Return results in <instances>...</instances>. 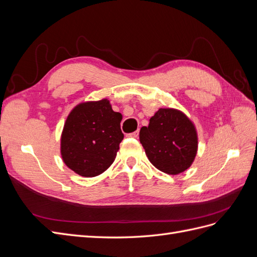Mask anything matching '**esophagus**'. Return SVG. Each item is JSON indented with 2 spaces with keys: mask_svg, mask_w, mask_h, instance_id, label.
I'll list each match as a JSON object with an SVG mask.
<instances>
[{
  "mask_svg": "<svg viewBox=\"0 0 257 257\" xmlns=\"http://www.w3.org/2000/svg\"><path fill=\"white\" fill-rule=\"evenodd\" d=\"M138 135H139V132L136 131V132H134V133L128 134L127 136H128V137H133V138H138Z\"/></svg>",
  "mask_w": 257,
  "mask_h": 257,
  "instance_id": "obj_1",
  "label": "esophagus"
}]
</instances>
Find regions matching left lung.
I'll return each instance as SVG.
<instances>
[{"instance_id": "obj_1", "label": "left lung", "mask_w": 257, "mask_h": 257, "mask_svg": "<svg viewBox=\"0 0 257 257\" xmlns=\"http://www.w3.org/2000/svg\"><path fill=\"white\" fill-rule=\"evenodd\" d=\"M139 141L151 164L168 175L185 172L195 160L198 148L194 123L174 108H160L149 125L141 128Z\"/></svg>"}]
</instances>
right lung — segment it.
<instances>
[{
	"label": "right lung",
	"mask_w": 257,
	"mask_h": 257,
	"mask_svg": "<svg viewBox=\"0 0 257 257\" xmlns=\"http://www.w3.org/2000/svg\"><path fill=\"white\" fill-rule=\"evenodd\" d=\"M122 114L103 98L84 102L69 112L61 135V155L65 165L82 177H95L109 167L124 137Z\"/></svg>",
	"instance_id": "add662e5"
}]
</instances>
